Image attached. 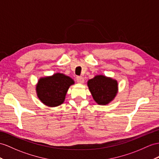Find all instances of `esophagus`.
Instances as JSON below:
<instances>
[{
	"mask_svg": "<svg viewBox=\"0 0 159 159\" xmlns=\"http://www.w3.org/2000/svg\"><path fill=\"white\" fill-rule=\"evenodd\" d=\"M76 80L77 81V83H79L83 84L84 83V79L81 76H77L76 78Z\"/></svg>",
	"mask_w": 159,
	"mask_h": 159,
	"instance_id": "34e87169",
	"label": "esophagus"
}]
</instances>
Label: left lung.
<instances>
[{"mask_svg":"<svg viewBox=\"0 0 159 159\" xmlns=\"http://www.w3.org/2000/svg\"><path fill=\"white\" fill-rule=\"evenodd\" d=\"M87 85L93 99L99 105H107L115 98L118 91L117 80L103 75H97L88 80Z\"/></svg>","mask_w":159,"mask_h":159,"instance_id":"left-lung-1","label":"left lung"}]
</instances>
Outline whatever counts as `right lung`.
<instances>
[{
    "instance_id": "add662e5",
    "label": "right lung",
    "mask_w": 159,
    "mask_h": 159,
    "mask_svg": "<svg viewBox=\"0 0 159 159\" xmlns=\"http://www.w3.org/2000/svg\"><path fill=\"white\" fill-rule=\"evenodd\" d=\"M75 83L70 77L62 73L40 78L36 85L39 100L48 107H56L64 103L69 87Z\"/></svg>"
}]
</instances>
